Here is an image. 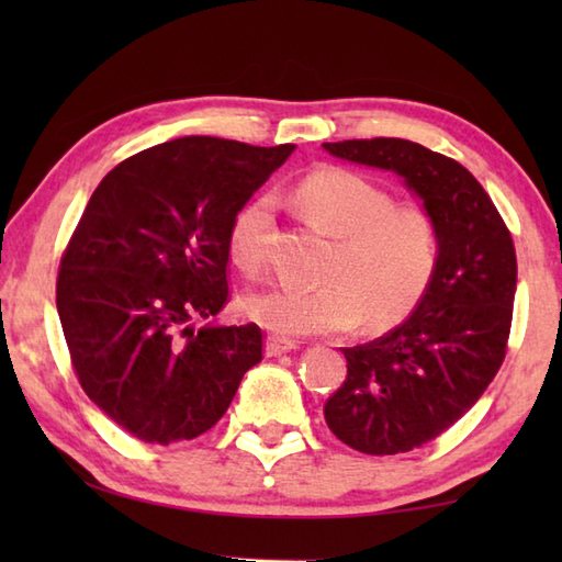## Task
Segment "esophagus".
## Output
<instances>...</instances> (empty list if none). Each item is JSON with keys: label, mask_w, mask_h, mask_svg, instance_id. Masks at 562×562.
<instances>
[{"label": "esophagus", "mask_w": 562, "mask_h": 562, "mask_svg": "<svg viewBox=\"0 0 562 562\" xmlns=\"http://www.w3.org/2000/svg\"><path fill=\"white\" fill-rule=\"evenodd\" d=\"M292 350H296V340L280 338V336H268L266 338V355L268 357H278L282 352H292Z\"/></svg>", "instance_id": "1"}]
</instances>
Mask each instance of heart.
I'll return each instance as SVG.
<instances>
[{
  "mask_svg": "<svg viewBox=\"0 0 562 562\" xmlns=\"http://www.w3.org/2000/svg\"><path fill=\"white\" fill-rule=\"evenodd\" d=\"M294 198L318 232L338 238L324 284L312 290L270 288L244 300V312L278 336L342 333L357 324L379 330L420 304L435 278L439 236L420 207H396L386 188L367 176L328 166L302 178ZM270 198L236 212L226 250L246 274L266 266Z\"/></svg>",
  "mask_w": 562,
  "mask_h": 562,
  "instance_id": "1",
  "label": "heart"
}]
</instances>
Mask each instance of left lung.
Wrapping results in <instances>:
<instances>
[{
  "label": "left lung",
  "instance_id": "8db88e82",
  "mask_svg": "<svg viewBox=\"0 0 562 562\" xmlns=\"http://www.w3.org/2000/svg\"><path fill=\"white\" fill-rule=\"evenodd\" d=\"M324 149L398 173L439 236L420 304L386 336L342 348L348 376L324 405L340 441L389 457L439 437L495 379L512 326L517 254L491 195L459 161L396 137L326 142Z\"/></svg>",
  "mask_w": 562,
  "mask_h": 562
}]
</instances>
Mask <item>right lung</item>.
I'll use <instances>...</instances> for the list:
<instances>
[{"mask_svg": "<svg viewBox=\"0 0 562 562\" xmlns=\"http://www.w3.org/2000/svg\"><path fill=\"white\" fill-rule=\"evenodd\" d=\"M294 145L181 137L121 161L93 190L57 274V314L87 396L149 445L220 420L262 333L195 326L226 296V236Z\"/></svg>", "mask_w": 562, "mask_h": 562, "instance_id": "right-lung-1", "label": "right lung"}]
</instances>
